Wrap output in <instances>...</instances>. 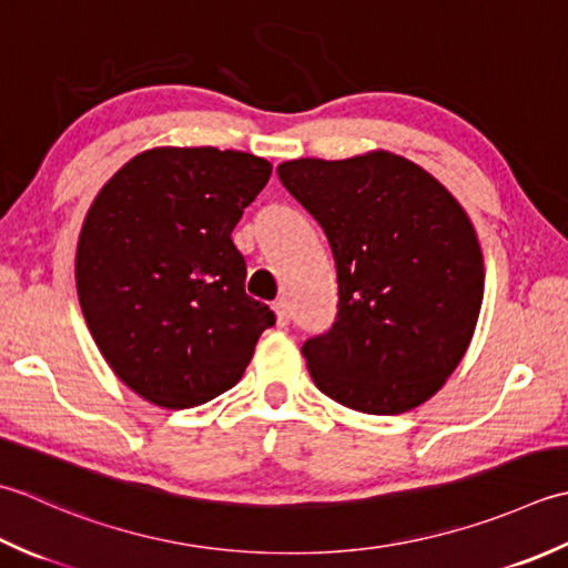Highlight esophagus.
<instances>
[{
    "label": "esophagus",
    "mask_w": 568,
    "mask_h": 568,
    "mask_svg": "<svg viewBox=\"0 0 568 568\" xmlns=\"http://www.w3.org/2000/svg\"><path fill=\"white\" fill-rule=\"evenodd\" d=\"M274 314H276V326H288V318H292V314H288V304L284 298H280V301H274Z\"/></svg>",
    "instance_id": "obj_1"
}]
</instances>
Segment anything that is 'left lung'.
Masks as SVG:
<instances>
[{"label":"left lung","mask_w":568,"mask_h":568,"mask_svg":"<svg viewBox=\"0 0 568 568\" xmlns=\"http://www.w3.org/2000/svg\"><path fill=\"white\" fill-rule=\"evenodd\" d=\"M276 173L338 270V316L301 348L316 387L363 414L419 407L476 333L485 264L470 217L429 171L385 149Z\"/></svg>","instance_id":"8db88e82"}]
</instances>
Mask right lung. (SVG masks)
Returning <instances> with one entry per match:
<instances>
[{"instance_id": "add662e5", "label": "right lung", "mask_w": 568, "mask_h": 568, "mask_svg": "<svg viewBox=\"0 0 568 568\" xmlns=\"http://www.w3.org/2000/svg\"><path fill=\"white\" fill-rule=\"evenodd\" d=\"M272 164L215 146H156L100 189L83 220L75 286L92 341L139 397L189 409L235 387L267 304L245 294L233 245Z\"/></svg>"}]
</instances>
